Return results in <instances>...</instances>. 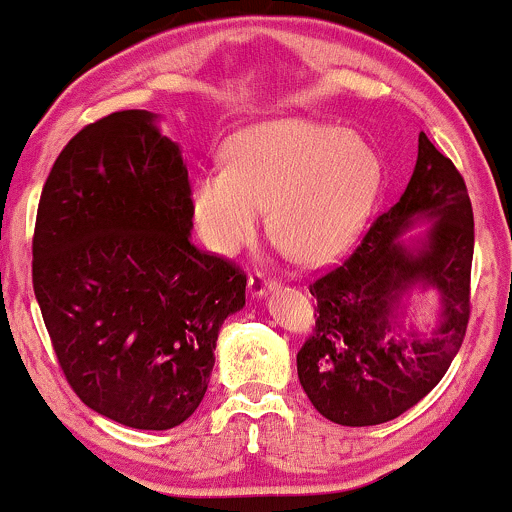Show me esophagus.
<instances>
[{"mask_svg": "<svg viewBox=\"0 0 512 512\" xmlns=\"http://www.w3.org/2000/svg\"><path fill=\"white\" fill-rule=\"evenodd\" d=\"M247 289H250L252 297H265L267 292L277 289V282L270 277H265L262 272H255V274H250V279H247Z\"/></svg>", "mask_w": 512, "mask_h": 512, "instance_id": "esophagus-1", "label": "esophagus"}]
</instances>
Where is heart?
<instances>
[{
	"label": "heart",
	"instance_id": "b5f03b06",
	"mask_svg": "<svg viewBox=\"0 0 512 512\" xmlns=\"http://www.w3.org/2000/svg\"><path fill=\"white\" fill-rule=\"evenodd\" d=\"M383 184L368 142L348 129L279 117L225 144V169L191 186V213L208 250L233 255L257 230L262 206L279 247L304 265L336 260L358 238Z\"/></svg>",
	"mask_w": 512,
	"mask_h": 512
}]
</instances>
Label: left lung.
<instances>
[{"mask_svg": "<svg viewBox=\"0 0 512 512\" xmlns=\"http://www.w3.org/2000/svg\"><path fill=\"white\" fill-rule=\"evenodd\" d=\"M419 224L428 225L422 236L401 240ZM471 260L469 191L422 132L400 201L341 267L309 287L319 319L297 353V373L311 405L343 427H373L432 392L464 343ZM414 288H434L440 297L429 332L405 329L399 319L401 299Z\"/></svg>", "mask_w": 512, "mask_h": 512, "instance_id": "left-lung-1", "label": "left lung"}]
</instances>
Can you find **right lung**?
Masks as SVG:
<instances>
[{
  "mask_svg": "<svg viewBox=\"0 0 512 512\" xmlns=\"http://www.w3.org/2000/svg\"><path fill=\"white\" fill-rule=\"evenodd\" d=\"M157 122L112 112L58 154L36 213L34 294L75 395L161 432L201 405L247 279L191 242L188 171Z\"/></svg>",
  "mask_w": 512,
  "mask_h": 512,
  "instance_id": "right-lung-1",
  "label": "right lung"
}]
</instances>
